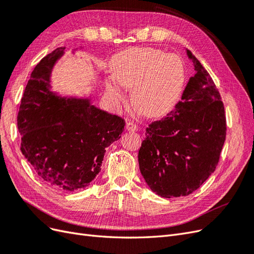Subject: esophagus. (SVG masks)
<instances>
[{
  "label": "esophagus",
  "instance_id": "esophagus-1",
  "mask_svg": "<svg viewBox=\"0 0 254 254\" xmlns=\"http://www.w3.org/2000/svg\"><path fill=\"white\" fill-rule=\"evenodd\" d=\"M126 130H128V131H136L137 125H135L132 122H128L126 124Z\"/></svg>",
  "mask_w": 254,
  "mask_h": 254
}]
</instances>
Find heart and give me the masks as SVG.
<instances>
[{"instance_id":"obj_1","label":"heart","mask_w":254,"mask_h":254,"mask_svg":"<svg viewBox=\"0 0 254 254\" xmlns=\"http://www.w3.org/2000/svg\"><path fill=\"white\" fill-rule=\"evenodd\" d=\"M114 80L106 82L107 95L115 104L123 98L120 84L132 88L133 105L147 117L171 109L186 80V67L176 54L155 48H134L120 53L111 64Z\"/></svg>"}]
</instances>
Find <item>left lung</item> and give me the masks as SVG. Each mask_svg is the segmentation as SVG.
<instances>
[{
    "label": "left lung",
    "mask_w": 254,
    "mask_h": 254,
    "mask_svg": "<svg viewBox=\"0 0 254 254\" xmlns=\"http://www.w3.org/2000/svg\"><path fill=\"white\" fill-rule=\"evenodd\" d=\"M196 74L176 108L146 128L139 150L140 171L161 197L188 196L216 168L227 124L224 103L210 74L188 51Z\"/></svg>",
    "instance_id": "1"
}]
</instances>
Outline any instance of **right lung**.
<instances>
[{"mask_svg":"<svg viewBox=\"0 0 254 254\" xmlns=\"http://www.w3.org/2000/svg\"><path fill=\"white\" fill-rule=\"evenodd\" d=\"M64 48L43 57L30 74L18 113L21 151L49 187L65 191L87 188L101 171L106 148L119 140L125 121L88 99L53 94L50 75Z\"/></svg>","mask_w":254,"mask_h":254,"instance_id":"obj_1","label":"right lung"}]
</instances>
